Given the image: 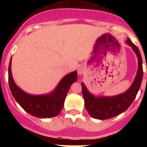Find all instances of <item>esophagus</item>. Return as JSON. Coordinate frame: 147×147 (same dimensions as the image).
<instances>
[{"label":"esophagus","mask_w":147,"mask_h":147,"mask_svg":"<svg viewBox=\"0 0 147 147\" xmlns=\"http://www.w3.org/2000/svg\"><path fill=\"white\" fill-rule=\"evenodd\" d=\"M77 73L78 74L80 75V76H82V74H84V73H85V68L82 66H80V67L77 68Z\"/></svg>","instance_id":"34e87169"}]
</instances>
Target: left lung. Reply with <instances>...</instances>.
<instances>
[{"instance_id": "8db88e82", "label": "left lung", "mask_w": 147, "mask_h": 147, "mask_svg": "<svg viewBox=\"0 0 147 147\" xmlns=\"http://www.w3.org/2000/svg\"><path fill=\"white\" fill-rule=\"evenodd\" d=\"M126 43L132 48L137 56L138 65L136 77L132 85L125 92L112 96H96L88 90L84 83H81L85 108L89 115L93 119L105 120L115 117L126 111L132 105L139 90L144 74L141 53L139 49L132 43L129 38L127 39Z\"/></svg>"}]
</instances>
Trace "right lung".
Wrapping results in <instances>:
<instances>
[{
  "mask_svg": "<svg viewBox=\"0 0 147 147\" xmlns=\"http://www.w3.org/2000/svg\"><path fill=\"white\" fill-rule=\"evenodd\" d=\"M11 58L9 65V85L11 94L20 107L30 115L48 119L57 116L64 106L65 99L70 87L77 81V71H74L62 77L57 87L45 94H30L16 85L11 74Z\"/></svg>",
  "mask_w": 147,
  "mask_h": 147,
  "instance_id": "1",
  "label": "right lung"
}]
</instances>
